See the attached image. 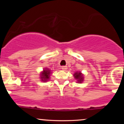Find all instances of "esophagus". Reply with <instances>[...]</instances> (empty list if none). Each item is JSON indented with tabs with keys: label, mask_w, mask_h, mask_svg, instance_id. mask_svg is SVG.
<instances>
[{
	"label": "esophagus",
	"mask_w": 124,
	"mask_h": 124,
	"mask_svg": "<svg viewBox=\"0 0 124 124\" xmlns=\"http://www.w3.org/2000/svg\"><path fill=\"white\" fill-rule=\"evenodd\" d=\"M61 69H62V70H66L67 69V67L66 66H62V68H61Z\"/></svg>",
	"instance_id": "34e87169"
}]
</instances>
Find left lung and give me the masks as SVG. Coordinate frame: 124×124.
I'll list each match as a JSON object with an SVG mask.
<instances>
[{
    "label": "left lung",
    "instance_id": "left-lung-1",
    "mask_svg": "<svg viewBox=\"0 0 124 124\" xmlns=\"http://www.w3.org/2000/svg\"><path fill=\"white\" fill-rule=\"evenodd\" d=\"M74 77H75V79H76L79 83H82V82L83 81V75L81 72H75V73L74 74Z\"/></svg>",
    "mask_w": 124,
    "mask_h": 124
}]
</instances>
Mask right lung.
<instances>
[{
    "mask_svg": "<svg viewBox=\"0 0 124 124\" xmlns=\"http://www.w3.org/2000/svg\"><path fill=\"white\" fill-rule=\"evenodd\" d=\"M51 73V71L49 70L48 68H46L43 70V72L41 73V79L42 81L45 82L46 81L49 80V76H50V75Z\"/></svg>",
    "mask_w": 124,
    "mask_h": 124,
    "instance_id": "obj_1",
    "label": "right lung"
}]
</instances>
